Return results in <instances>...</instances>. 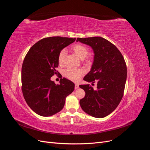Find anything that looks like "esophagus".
<instances>
[{
    "instance_id": "esophagus-1",
    "label": "esophagus",
    "mask_w": 150,
    "mask_h": 150,
    "mask_svg": "<svg viewBox=\"0 0 150 150\" xmlns=\"http://www.w3.org/2000/svg\"><path fill=\"white\" fill-rule=\"evenodd\" d=\"M78 88H79V84H75V89H77Z\"/></svg>"
}]
</instances>
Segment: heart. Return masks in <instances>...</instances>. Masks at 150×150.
<instances>
[{"mask_svg": "<svg viewBox=\"0 0 150 150\" xmlns=\"http://www.w3.org/2000/svg\"><path fill=\"white\" fill-rule=\"evenodd\" d=\"M71 49L81 59L87 56L88 54V49L86 46L81 44H76L72 46ZM66 55V51L62 49L58 54V62L60 64H62L64 61ZM84 71L82 69H67L64 71V75L68 79L73 81H78L83 74Z\"/></svg>", "mask_w": 150, "mask_h": 150, "instance_id": "obj_1", "label": "heart"}]
</instances>
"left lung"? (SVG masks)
<instances>
[{
  "mask_svg": "<svg viewBox=\"0 0 150 150\" xmlns=\"http://www.w3.org/2000/svg\"><path fill=\"white\" fill-rule=\"evenodd\" d=\"M76 41L93 49V64L83 79L92 84L97 82L96 90L89 84L79 86L86 93L79 101L80 106L89 115L102 118L115 110L123 96L127 77L126 62L115 45L103 38H79Z\"/></svg>",
  "mask_w": 150,
  "mask_h": 150,
  "instance_id": "obj_1",
  "label": "left lung"
}]
</instances>
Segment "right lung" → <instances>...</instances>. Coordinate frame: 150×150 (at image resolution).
<instances>
[{
  "label": "right lung",
  "instance_id": "obj_1",
  "mask_svg": "<svg viewBox=\"0 0 150 150\" xmlns=\"http://www.w3.org/2000/svg\"><path fill=\"white\" fill-rule=\"evenodd\" d=\"M75 38L50 37L40 40L26 54L22 66V91L30 109L42 116H51L64 108L66 97L74 84L65 78L60 84L51 80L59 73L58 54L75 41Z\"/></svg>",
  "mask_w": 150,
  "mask_h": 150
}]
</instances>
